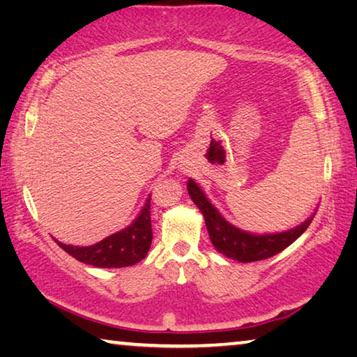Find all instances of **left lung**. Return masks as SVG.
<instances>
[{
  "label": "left lung",
  "mask_w": 357,
  "mask_h": 357,
  "mask_svg": "<svg viewBox=\"0 0 357 357\" xmlns=\"http://www.w3.org/2000/svg\"><path fill=\"white\" fill-rule=\"evenodd\" d=\"M186 188H188L190 197L199 207L202 215H204L206 227L207 231H209V238L213 248L220 254L227 255L228 259L238 260L241 263L265 260L282 252L306 231L312 217H314L311 215L308 220H305L298 227L284 233L252 234L233 227L231 223L225 220L222 213L212 206V202L207 199L204 191L197 186L195 180L190 178L188 183H186Z\"/></svg>",
  "instance_id": "left-lung-1"
}]
</instances>
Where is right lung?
Here are the masks:
<instances>
[{"mask_svg": "<svg viewBox=\"0 0 357 357\" xmlns=\"http://www.w3.org/2000/svg\"><path fill=\"white\" fill-rule=\"evenodd\" d=\"M150 201L151 196H148L144 209L132 225L102 239L100 243L87 245V248L67 245L59 243V241L56 243L73 259L86 263V265L98 268H123L135 265V263L145 259L151 245L153 231Z\"/></svg>", "mask_w": 357, "mask_h": 357, "instance_id": "1", "label": "right lung"}]
</instances>
